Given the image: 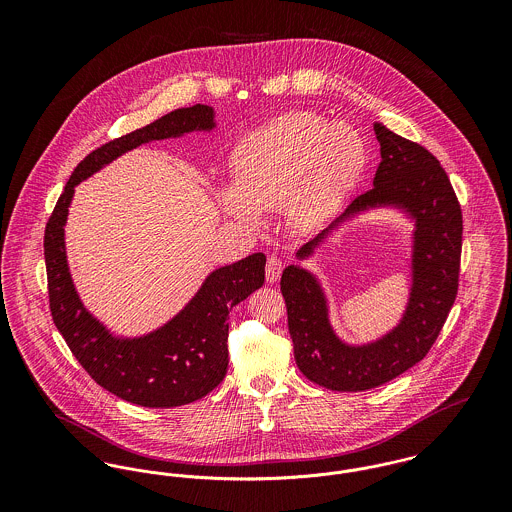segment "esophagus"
Here are the masks:
<instances>
[{
  "label": "esophagus",
  "mask_w": 512,
  "mask_h": 512,
  "mask_svg": "<svg viewBox=\"0 0 512 512\" xmlns=\"http://www.w3.org/2000/svg\"><path fill=\"white\" fill-rule=\"evenodd\" d=\"M282 270H284V262L280 256L272 254L266 262V280L268 282H278L280 276H282Z\"/></svg>",
  "instance_id": "1"
}]
</instances>
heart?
I'll list each match as a JSON object with an SVG mask.
<instances>
[{
  "instance_id": "1",
  "label": "heart",
  "mask_w": 512,
  "mask_h": 512,
  "mask_svg": "<svg viewBox=\"0 0 512 512\" xmlns=\"http://www.w3.org/2000/svg\"><path fill=\"white\" fill-rule=\"evenodd\" d=\"M365 163V142L353 126L290 112L234 147V189L220 191V207L246 224H254L260 211L284 209L293 228L313 230L337 211Z\"/></svg>"
}]
</instances>
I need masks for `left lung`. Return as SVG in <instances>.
<instances>
[{"label":"left lung","instance_id":"8db88e82","mask_svg":"<svg viewBox=\"0 0 512 512\" xmlns=\"http://www.w3.org/2000/svg\"><path fill=\"white\" fill-rule=\"evenodd\" d=\"M374 134L382 157L374 187L359 195L337 222L376 205H398L416 220L414 284L404 319L380 341L351 347L333 333L325 295L309 272L288 266L280 284L295 363L311 382L339 392L376 388L420 363L436 343L459 286L463 217L447 173L426 147L378 122ZM333 226L303 244L297 256H309Z\"/></svg>","mask_w":512,"mask_h":512}]
</instances>
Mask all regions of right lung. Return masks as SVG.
<instances>
[{
  "mask_svg": "<svg viewBox=\"0 0 512 512\" xmlns=\"http://www.w3.org/2000/svg\"><path fill=\"white\" fill-rule=\"evenodd\" d=\"M213 128V108L195 104L90 151L76 165L45 226L49 307L59 333L96 384L138 406H183L219 386L228 366V313L262 288L266 256L256 252L215 270L189 305L167 325L140 339H118L84 309L71 280L65 222L74 185L134 147Z\"/></svg>",
  "mask_w": 512,
  "mask_h": 512,
  "instance_id": "right-lung-1",
  "label": "right lung"
}]
</instances>
